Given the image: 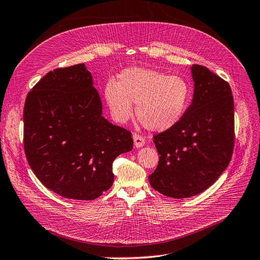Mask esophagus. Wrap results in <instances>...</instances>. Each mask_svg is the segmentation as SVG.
<instances>
[{"mask_svg": "<svg viewBox=\"0 0 260 260\" xmlns=\"http://www.w3.org/2000/svg\"><path fill=\"white\" fill-rule=\"evenodd\" d=\"M133 139H134V145H135L136 148H140L145 145V139L137 133L133 134Z\"/></svg>", "mask_w": 260, "mask_h": 260, "instance_id": "1", "label": "esophagus"}]
</instances>
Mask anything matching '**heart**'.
<instances>
[{"label": "heart", "mask_w": 260, "mask_h": 260, "mask_svg": "<svg viewBox=\"0 0 260 260\" xmlns=\"http://www.w3.org/2000/svg\"><path fill=\"white\" fill-rule=\"evenodd\" d=\"M104 96L115 122L126 123L134 114L133 103H136L138 120L150 131L164 132L182 118L190 88L179 75L133 67L120 73L118 82L106 83Z\"/></svg>", "instance_id": "obj_1"}]
</instances>
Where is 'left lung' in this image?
Masks as SVG:
<instances>
[{"label": "left lung", "mask_w": 260, "mask_h": 260, "mask_svg": "<svg viewBox=\"0 0 260 260\" xmlns=\"http://www.w3.org/2000/svg\"><path fill=\"white\" fill-rule=\"evenodd\" d=\"M192 104L172 128L153 142L158 164L151 187L175 199L201 193L227 169L234 147V104L230 85L206 67L193 64Z\"/></svg>", "instance_id": "obj_1"}]
</instances>
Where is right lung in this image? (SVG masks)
<instances>
[{"label": "right lung", "mask_w": 260, "mask_h": 260, "mask_svg": "<svg viewBox=\"0 0 260 260\" xmlns=\"http://www.w3.org/2000/svg\"><path fill=\"white\" fill-rule=\"evenodd\" d=\"M84 63L49 71L23 108V147L43 185L67 199L88 201L112 186V163L133 149L129 131L107 121Z\"/></svg>", "instance_id": "obj_1"}]
</instances>
